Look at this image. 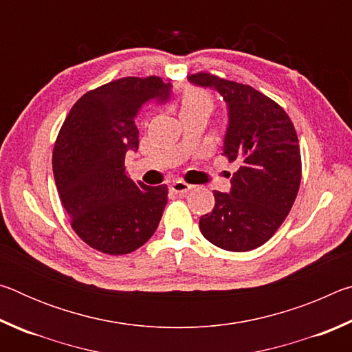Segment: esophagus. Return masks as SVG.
Returning a JSON list of instances; mask_svg holds the SVG:
<instances>
[{"instance_id": "esophagus-1", "label": "esophagus", "mask_w": 352, "mask_h": 352, "mask_svg": "<svg viewBox=\"0 0 352 352\" xmlns=\"http://www.w3.org/2000/svg\"><path fill=\"white\" fill-rule=\"evenodd\" d=\"M190 188H192V186H190V184L184 183L182 180H177V182H174V183L170 184V189L174 190V192H177V194H186Z\"/></svg>"}]
</instances>
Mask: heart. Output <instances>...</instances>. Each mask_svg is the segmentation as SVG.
<instances>
[{
	"label": "heart",
	"mask_w": 352,
	"mask_h": 352,
	"mask_svg": "<svg viewBox=\"0 0 352 352\" xmlns=\"http://www.w3.org/2000/svg\"><path fill=\"white\" fill-rule=\"evenodd\" d=\"M214 110L212 94L205 88L189 85L180 94L182 115H205L206 118Z\"/></svg>",
	"instance_id": "1"
}]
</instances>
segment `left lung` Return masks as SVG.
Returning <instances> with one entry per match:
<instances>
[{
  "label": "left lung",
  "mask_w": 352,
  "mask_h": 352,
  "mask_svg": "<svg viewBox=\"0 0 352 352\" xmlns=\"http://www.w3.org/2000/svg\"><path fill=\"white\" fill-rule=\"evenodd\" d=\"M189 80L214 87L228 102L222 155L239 166L230 194L214 190L216 204L200 217V231L226 252H250L276 233L296 199L301 183L296 130L283 107L253 87L205 71Z\"/></svg>",
  "instance_id": "1"
}]
</instances>
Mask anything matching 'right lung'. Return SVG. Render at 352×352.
<instances>
[{
	"label": "right lung",
	"mask_w": 352,
	"mask_h": 352,
	"mask_svg": "<svg viewBox=\"0 0 352 352\" xmlns=\"http://www.w3.org/2000/svg\"><path fill=\"white\" fill-rule=\"evenodd\" d=\"M158 76L122 77L87 91L69 110L52 151V170L71 228L104 254L132 253L151 239L168 204V186L127 175L126 153L138 151L135 118L169 100Z\"/></svg>",
	"instance_id": "1"
}]
</instances>
